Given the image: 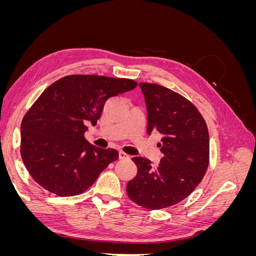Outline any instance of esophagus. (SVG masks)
<instances>
[{
    "instance_id": "34e87169",
    "label": "esophagus",
    "mask_w": 256,
    "mask_h": 256,
    "mask_svg": "<svg viewBox=\"0 0 256 256\" xmlns=\"http://www.w3.org/2000/svg\"><path fill=\"white\" fill-rule=\"evenodd\" d=\"M120 160H126V159H129L130 157L128 156V154H125V152H120Z\"/></svg>"
}]
</instances>
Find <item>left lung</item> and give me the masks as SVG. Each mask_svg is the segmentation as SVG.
I'll use <instances>...</instances> for the list:
<instances>
[{
	"label": "left lung",
	"instance_id": "obj_1",
	"mask_svg": "<svg viewBox=\"0 0 256 256\" xmlns=\"http://www.w3.org/2000/svg\"><path fill=\"white\" fill-rule=\"evenodd\" d=\"M147 109V134L158 131L164 157L157 168L134 157L136 176L128 182L131 200L147 209L173 206L189 196L202 182L209 164L207 125L194 104L154 83H140Z\"/></svg>",
	"mask_w": 256,
	"mask_h": 256
}]
</instances>
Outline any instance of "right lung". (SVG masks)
Wrapping results in <instances>:
<instances>
[{
  "mask_svg": "<svg viewBox=\"0 0 256 256\" xmlns=\"http://www.w3.org/2000/svg\"><path fill=\"white\" fill-rule=\"evenodd\" d=\"M136 85L130 79L72 74L46 88L21 122V157L33 180L58 196L88 190L118 152L90 144L86 125H96L108 99Z\"/></svg>",
  "mask_w": 256,
  "mask_h": 256,
  "instance_id": "right-lung-1",
  "label": "right lung"
}]
</instances>
